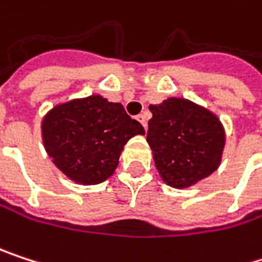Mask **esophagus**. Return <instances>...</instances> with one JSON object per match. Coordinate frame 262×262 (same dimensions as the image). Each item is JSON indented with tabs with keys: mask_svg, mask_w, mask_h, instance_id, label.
<instances>
[{
	"mask_svg": "<svg viewBox=\"0 0 262 262\" xmlns=\"http://www.w3.org/2000/svg\"><path fill=\"white\" fill-rule=\"evenodd\" d=\"M137 119L143 124L144 128H147V115H146V113H140V115L137 116Z\"/></svg>",
	"mask_w": 262,
	"mask_h": 262,
	"instance_id": "34e87169",
	"label": "esophagus"
}]
</instances>
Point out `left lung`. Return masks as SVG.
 I'll return each instance as SVG.
<instances>
[{"label":"left lung","instance_id":"left-lung-1","mask_svg":"<svg viewBox=\"0 0 262 262\" xmlns=\"http://www.w3.org/2000/svg\"><path fill=\"white\" fill-rule=\"evenodd\" d=\"M147 143L161 180L173 189H189L221 164L226 130L212 110L186 98L170 96L150 104Z\"/></svg>","mask_w":262,"mask_h":262}]
</instances>
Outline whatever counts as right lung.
I'll return each instance as SVG.
<instances>
[{
  "instance_id": "obj_1",
  "label": "right lung",
  "mask_w": 262,
  "mask_h": 262,
  "mask_svg": "<svg viewBox=\"0 0 262 262\" xmlns=\"http://www.w3.org/2000/svg\"><path fill=\"white\" fill-rule=\"evenodd\" d=\"M144 134V127L119 102L98 93L58 102L41 119L47 155L56 169L81 186L108 180L127 141Z\"/></svg>"
}]
</instances>
